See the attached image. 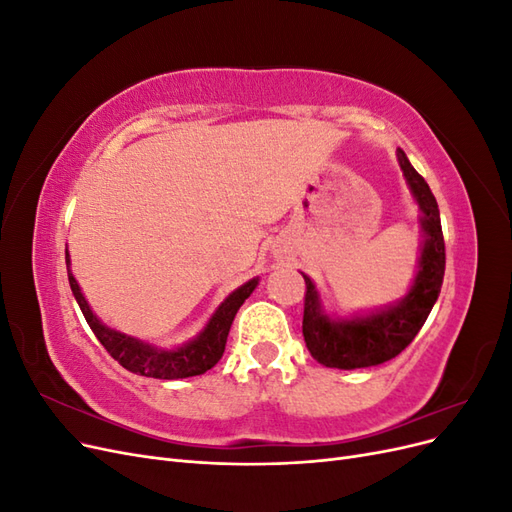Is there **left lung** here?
<instances>
[{
  "label": "left lung",
  "instance_id": "8db88e82",
  "mask_svg": "<svg viewBox=\"0 0 512 512\" xmlns=\"http://www.w3.org/2000/svg\"><path fill=\"white\" fill-rule=\"evenodd\" d=\"M397 160L418 209L423 213L421 228L425 239L421 245L416 277L410 292L395 305L352 318H331L322 309L314 282L303 275L307 286L303 337L307 350L324 367L361 369L395 359L421 331L433 303L438 301L446 265L440 209L427 181L416 173L401 149H397Z\"/></svg>",
  "mask_w": 512,
  "mask_h": 512
}]
</instances>
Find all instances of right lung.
<instances>
[{
  "mask_svg": "<svg viewBox=\"0 0 512 512\" xmlns=\"http://www.w3.org/2000/svg\"><path fill=\"white\" fill-rule=\"evenodd\" d=\"M66 265H68V282H70L74 299L79 303L87 324L91 327V331H94V335L100 339V344L106 348V352L111 354L121 367L132 371V374L145 376V378H160V380H179V378L200 376L218 363L226 348V339H228L232 320H235L243 301L250 297L254 288L258 286V277L245 282L235 292L228 294V297L220 303V307L215 309L213 316L209 318L207 327L194 339H190L188 344H183L175 350H162L151 344H145L132 335L108 329L106 324H102L100 318L91 312L79 282H76V277L70 271L68 250H66Z\"/></svg>",
  "mask_w": 512,
  "mask_h": 512,
  "instance_id": "add662e5",
  "label": "right lung"
}]
</instances>
